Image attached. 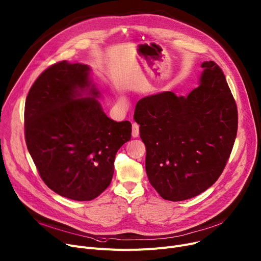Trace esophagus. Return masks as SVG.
Masks as SVG:
<instances>
[{"label":"esophagus","instance_id":"34e87169","mask_svg":"<svg viewBox=\"0 0 261 261\" xmlns=\"http://www.w3.org/2000/svg\"><path fill=\"white\" fill-rule=\"evenodd\" d=\"M140 135V126H138L136 123L132 125V136L133 137H138Z\"/></svg>","mask_w":261,"mask_h":261}]
</instances>
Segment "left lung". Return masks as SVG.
I'll return each mask as SVG.
<instances>
[{"label":"left lung","mask_w":261,"mask_h":261,"mask_svg":"<svg viewBox=\"0 0 261 261\" xmlns=\"http://www.w3.org/2000/svg\"><path fill=\"white\" fill-rule=\"evenodd\" d=\"M201 68L199 86L187 96L149 95L134 111L149 181L171 201L197 196L218 179L237 134V106L222 70L213 61Z\"/></svg>","instance_id":"obj_1"}]
</instances>
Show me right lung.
Here are the masks:
<instances>
[{
	"label": "right lung",
	"mask_w": 261,
	"mask_h": 261,
	"mask_svg": "<svg viewBox=\"0 0 261 261\" xmlns=\"http://www.w3.org/2000/svg\"><path fill=\"white\" fill-rule=\"evenodd\" d=\"M90 71L81 63L52 65L25 102V140L40 176L59 195L79 201L109 187L116 152L130 141L132 127L102 111Z\"/></svg>",
	"instance_id": "1"
}]
</instances>
